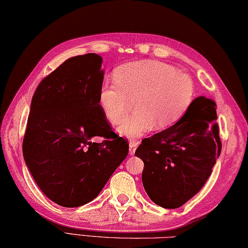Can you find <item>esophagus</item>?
Masks as SVG:
<instances>
[{
	"label": "esophagus",
	"instance_id": "esophagus-1",
	"mask_svg": "<svg viewBox=\"0 0 248 248\" xmlns=\"http://www.w3.org/2000/svg\"><path fill=\"white\" fill-rule=\"evenodd\" d=\"M139 143L140 142L137 141V140H133V141L129 142V154L130 155H133L135 151H136V149L139 146Z\"/></svg>",
	"mask_w": 248,
	"mask_h": 248
}]
</instances>
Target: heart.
Returning a JSON list of instances; mask_svg holds the SVG:
<instances>
[{
	"mask_svg": "<svg viewBox=\"0 0 248 248\" xmlns=\"http://www.w3.org/2000/svg\"><path fill=\"white\" fill-rule=\"evenodd\" d=\"M113 78L115 84L100 87L98 106L105 119L116 125L130 101L135 100L134 114L116 127V133L126 138H139L153 127L164 129L174 125L194 99L192 78L157 60L125 63L114 70Z\"/></svg>",
	"mask_w": 248,
	"mask_h": 248,
	"instance_id": "b5f03b06",
	"label": "heart"
}]
</instances>
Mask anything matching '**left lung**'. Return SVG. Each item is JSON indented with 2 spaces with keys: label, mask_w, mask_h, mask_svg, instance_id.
<instances>
[{
  "label": "left lung",
  "mask_w": 248,
  "mask_h": 248,
  "mask_svg": "<svg viewBox=\"0 0 248 248\" xmlns=\"http://www.w3.org/2000/svg\"><path fill=\"white\" fill-rule=\"evenodd\" d=\"M216 102L192 101L170 128L143 139L135 155L143 161L142 184L152 202L178 208L202 189L220 155Z\"/></svg>",
  "instance_id": "left-lung-1"
}]
</instances>
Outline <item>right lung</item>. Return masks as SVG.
Wrapping results in <instances>:
<instances>
[{"mask_svg": "<svg viewBox=\"0 0 248 248\" xmlns=\"http://www.w3.org/2000/svg\"><path fill=\"white\" fill-rule=\"evenodd\" d=\"M91 53L67 59L42 80L22 142L26 165L46 197L63 207L94 200L128 154L98 106L105 71ZM96 136L105 140L92 141Z\"/></svg>", "mask_w": 248, "mask_h": 248, "instance_id": "right-lung-1", "label": "right lung"}]
</instances>
